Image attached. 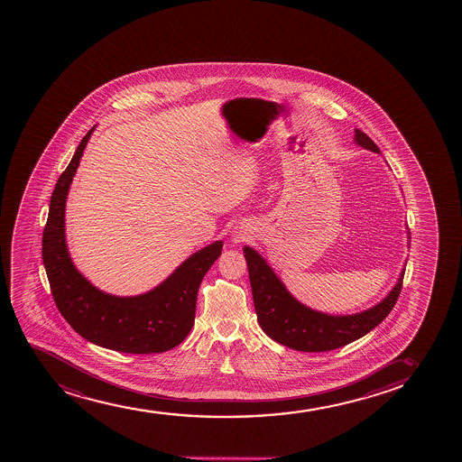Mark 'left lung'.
I'll return each instance as SVG.
<instances>
[{
	"mask_svg": "<svg viewBox=\"0 0 462 462\" xmlns=\"http://www.w3.org/2000/svg\"><path fill=\"white\" fill-rule=\"evenodd\" d=\"M355 140L362 148L379 152L372 138L359 129H356ZM244 253L260 327L271 339L292 350L322 353L359 339L387 318L402 290L405 270L396 287L376 307L353 316H328L297 302L253 248L245 246Z\"/></svg>",
	"mask_w": 462,
	"mask_h": 462,
	"instance_id": "left-lung-1",
	"label": "left lung"
}]
</instances>
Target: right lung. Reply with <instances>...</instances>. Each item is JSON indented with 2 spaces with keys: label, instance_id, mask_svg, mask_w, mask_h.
I'll use <instances>...</instances> for the list:
<instances>
[{
  "label": "right lung",
  "instance_id": "1",
  "mask_svg": "<svg viewBox=\"0 0 462 462\" xmlns=\"http://www.w3.org/2000/svg\"><path fill=\"white\" fill-rule=\"evenodd\" d=\"M92 131L94 127L57 180L42 231V263L53 300L66 322L92 344L133 355L163 353L189 335L196 318L197 291L208 270L222 254L223 244L216 242L191 255L162 285L142 296H111L90 285L68 253L64 207Z\"/></svg>",
  "mask_w": 462,
  "mask_h": 462
}]
</instances>
